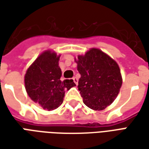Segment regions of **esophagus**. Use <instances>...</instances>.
Returning <instances> with one entry per match:
<instances>
[{"instance_id": "1", "label": "esophagus", "mask_w": 149, "mask_h": 149, "mask_svg": "<svg viewBox=\"0 0 149 149\" xmlns=\"http://www.w3.org/2000/svg\"><path fill=\"white\" fill-rule=\"evenodd\" d=\"M72 80H73V81H74L75 84H78V79H77V78L75 77H74L72 78Z\"/></svg>"}]
</instances>
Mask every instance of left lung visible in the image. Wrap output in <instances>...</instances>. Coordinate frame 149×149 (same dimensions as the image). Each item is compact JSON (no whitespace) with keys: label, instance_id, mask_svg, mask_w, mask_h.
<instances>
[{"label":"left lung","instance_id":"8db88e82","mask_svg":"<svg viewBox=\"0 0 149 149\" xmlns=\"http://www.w3.org/2000/svg\"><path fill=\"white\" fill-rule=\"evenodd\" d=\"M78 82L83 102L91 109L103 110L117 97L122 85L117 63L98 49H91L84 56H78Z\"/></svg>","mask_w":149,"mask_h":149}]
</instances>
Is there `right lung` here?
Segmentation results:
<instances>
[{
    "instance_id": "right-lung-1",
    "label": "right lung",
    "mask_w": 149,
    "mask_h": 149,
    "mask_svg": "<svg viewBox=\"0 0 149 149\" xmlns=\"http://www.w3.org/2000/svg\"><path fill=\"white\" fill-rule=\"evenodd\" d=\"M60 56L50 50L37 57L24 76L25 89L29 97L44 109H57L64 100L65 90L76 86L72 80L61 81Z\"/></svg>"
}]
</instances>
